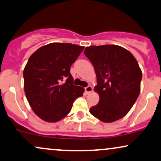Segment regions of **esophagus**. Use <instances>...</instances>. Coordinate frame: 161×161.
I'll return each instance as SVG.
<instances>
[{"label":"esophagus","instance_id":"obj_1","mask_svg":"<svg viewBox=\"0 0 161 161\" xmlns=\"http://www.w3.org/2000/svg\"><path fill=\"white\" fill-rule=\"evenodd\" d=\"M84 90H85V92H86V94H89V93H90L91 92H92L93 89L91 86H87L86 87H85Z\"/></svg>","mask_w":161,"mask_h":161}]
</instances>
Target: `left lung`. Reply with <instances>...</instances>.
I'll return each instance as SVG.
<instances>
[{"mask_svg":"<svg viewBox=\"0 0 161 161\" xmlns=\"http://www.w3.org/2000/svg\"><path fill=\"white\" fill-rule=\"evenodd\" d=\"M84 54L94 66L95 90L100 97L90 114L104 122L120 119L140 95L142 71L137 61L125 48L114 45L86 47Z\"/></svg>","mask_w":161,"mask_h":161,"instance_id":"1","label":"left lung"}]
</instances>
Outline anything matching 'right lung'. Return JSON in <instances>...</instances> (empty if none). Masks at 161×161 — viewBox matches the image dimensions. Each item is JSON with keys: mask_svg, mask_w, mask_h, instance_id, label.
<instances>
[{"mask_svg": "<svg viewBox=\"0 0 161 161\" xmlns=\"http://www.w3.org/2000/svg\"><path fill=\"white\" fill-rule=\"evenodd\" d=\"M84 47L51 43L30 57L24 69V86L32 110L42 119L56 122L69 114L84 89L73 84L70 67Z\"/></svg>", "mask_w": 161, "mask_h": 161, "instance_id": "add662e5", "label": "right lung"}]
</instances>
